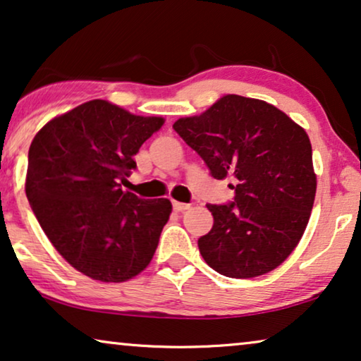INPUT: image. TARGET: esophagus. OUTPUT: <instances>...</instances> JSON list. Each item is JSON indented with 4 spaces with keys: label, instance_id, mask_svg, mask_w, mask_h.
<instances>
[{
    "label": "esophagus",
    "instance_id": "34e87169",
    "mask_svg": "<svg viewBox=\"0 0 361 361\" xmlns=\"http://www.w3.org/2000/svg\"><path fill=\"white\" fill-rule=\"evenodd\" d=\"M173 209L176 212H183L186 211V209H190V204L186 202H178V201H173Z\"/></svg>",
    "mask_w": 361,
    "mask_h": 361
}]
</instances>
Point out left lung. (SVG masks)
<instances>
[{
	"mask_svg": "<svg viewBox=\"0 0 361 361\" xmlns=\"http://www.w3.org/2000/svg\"><path fill=\"white\" fill-rule=\"evenodd\" d=\"M173 129L215 180L236 181L232 202L207 204L214 225L197 240L204 261L233 279L281 266L303 236L316 195L305 129L267 102L241 95H225Z\"/></svg>",
	"mask_w": 361,
	"mask_h": 361,
	"instance_id": "1",
	"label": "left lung"
}]
</instances>
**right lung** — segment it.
Wrapping results in <instances>:
<instances>
[{
  "label": "right lung",
  "mask_w": 361,
  "mask_h": 361,
  "mask_svg": "<svg viewBox=\"0 0 361 361\" xmlns=\"http://www.w3.org/2000/svg\"><path fill=\"white\" fill-rule=\"evenodd\" d=\"M162 125V118L90 100L47 123L30 144L32 211L56 251L94 281L125 282L152 259L171 202L137 197L120 181Z\"/></svg>",
  "instance_id": "1"
}]
</instances>
